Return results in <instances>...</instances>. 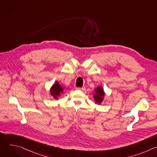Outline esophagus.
I'll return each mask as SVG.
<instances>
[{
  "label": "esophagus",
  "mask_w": 157,
  "mask_h": 157,
  "mask_svg": "<svg viewBox=\"0 0 157 157\" xmlns=\"http://www.w3.org/2000/svg\"><path fill=\"white\" fill-rule=\"evenodd\" d=\"M76 89L77 90H80V91H85V87H76Z\"/></svg>",
  "instance_id": "34e87169"
}]
</instances>
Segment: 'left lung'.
Masks as SVG:
<instances>
[{"mask_svg": "<svg viewBox=\"0 0 157 157\" xmlns=\"http://www.w3.org/2000/svg\"><path fill=\"white\" fill-rule=\"evenodd\" d=\"M93 98L96 104H100L103 101L105 96V93L104 91V88L102 86H98L94 90Z\"/></svg>", "mask_w": 157, "mask_h": 157, "instance_id": "left-lung-1", "label": "left lung"}]
</instances>
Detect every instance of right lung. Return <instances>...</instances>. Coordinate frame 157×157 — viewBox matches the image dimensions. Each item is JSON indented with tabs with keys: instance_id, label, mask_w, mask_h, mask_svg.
Segmentation results:
<instances>
[{
	"instance_id": "right-lung-1",
	"label": "right lung",
	"mask_w": 157,
	"mask_h": 157,
	"mask_svg": "<svg viewBox=\"0 0 157 157\" xmlns=\"http://www.w3.org/2000/svg\"><path fill=\"white\" fill-rule=\"evenodd\" d=\"M64 88L59 84V82L56 81L50 87V93L55 99L58 100V98L64 93Z\"/></svg>"
}]
</instances>
